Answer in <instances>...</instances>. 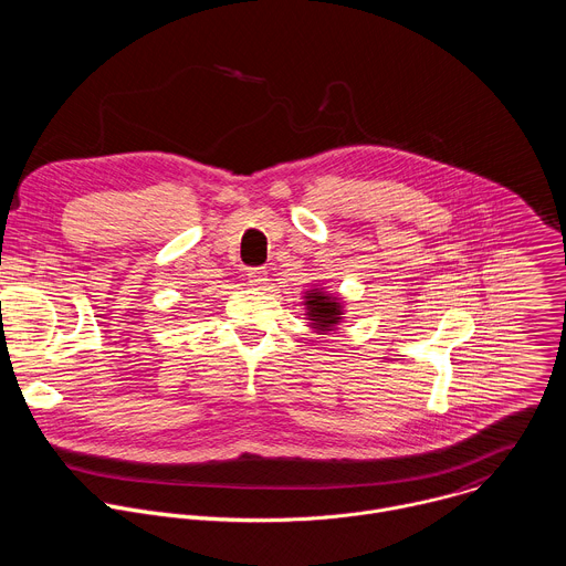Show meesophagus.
I'll return each instance as SVG.
<instances>
[{
	"label": "esophagus",
	"instance_id": "esophagus-1",
	"mask_svg": "<svg viewBox=\"0 0 566 566\" xmlns=\"http://www.w3.org/2000/svg\"><path fill=\"white\" fill-rule=\"evenodd\" d=\"M269 282V273L264 269H249V284L264 286Z\"/></svg>",
	"mask_w": 566,
	"mask_h": 566
}]
</instances>
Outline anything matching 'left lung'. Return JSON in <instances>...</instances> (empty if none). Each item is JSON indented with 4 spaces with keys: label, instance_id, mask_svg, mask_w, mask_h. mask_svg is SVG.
<instances>
[{
    "label": "left lung",
    "instance_id": "left-lung-1",
    "mask_svg": "<svg viewBox=\"0 0 566 566\" xmlns=\"http://www.w3.org/2000/svg\"><path fill=\"white\" fill-rule=\"evenodd\" d=\"M304 306H306V317L311 319V325L317 334H327L334 332L336 325L343 322V300L325 289H311L304 293Z\"/></svg>",
    "mask_w": 566,
    "mask_h": 566
}]
</instances>
